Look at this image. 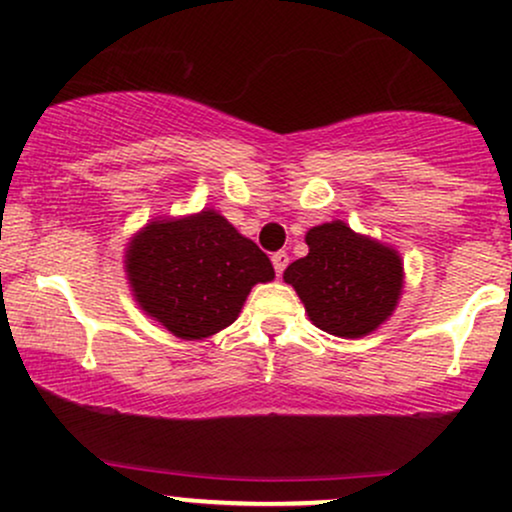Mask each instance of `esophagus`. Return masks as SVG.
Masks as SVG:
<instances>
[{"label": "esophagus", "instance_id": "obj_1", "mask_svg": "<svg viewBox=\"0 0 512 512\" xmlns=\"http://www.w3.org/2000/svg\"><path fill=\"white\" fill-rule=\"evenodd\" d=\"M272 264H274L276 276H281V274H284L286 264H289V255H286V252H274V255H272Z\"/></svg>", "mask_w": 512, "mask_h": 512}]
</instances>
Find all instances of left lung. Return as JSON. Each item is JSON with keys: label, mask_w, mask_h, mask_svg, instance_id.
<instances>
[{"label": "left lung", "mask_w": 512, "mask_h": 512, "mask_svg": "<svg viewBox=\"0 0 512 512\" xmlns=\"http://www.w3.org/2000/svg\"><path fill=\"white\" fill-rule=\"evenodd\" d=\"M305 243L310 252L286 267L284 281L301 296L310 320L346 339L383 325L402 293L397 252L358 236L342 221L310 228Z\"/></svg>", "instance_id": "8db88e82"}]
</instances>
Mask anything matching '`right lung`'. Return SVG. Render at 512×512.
I'll list each match as a JSON object with an SVG mask.
<instances>
[{
    "instance_id": "obj_1",
    "label": "right lung",
    "mask_w": 512,
    "mask_h": 512,
    "mask_svg": "<svg viewBox=\"0 0 512 512\" xmlns=\"http://www.w3.org/2000/svg\"><path fill=\"white\" fill-rule=\"evenodd\" d=\"M125 264L139 305L182 339L228 327L252 286L274 279L269 257L211 209L149 223L129 243Z\"/></svg>"
}]
</instances>
